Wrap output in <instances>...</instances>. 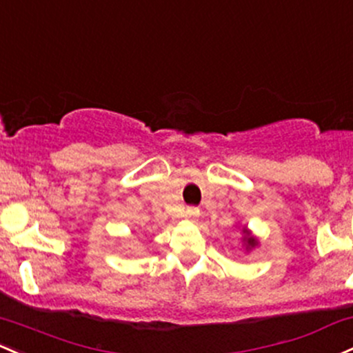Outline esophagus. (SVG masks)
Returning <instances> with one entry per match:
<instances>
[{
  "mask_svg": "<svg viewBox=\"0 0 353 353\" xmlns=\"http://www.w3.org/2000/svg\"><path fill=\"white\" fill-rule=\"evenodd\" d=\"M199 209L197 208H188V211H185V216H188L189 219L191 221H197V218H199Z\"/></svg>",
  "mask_w": 353,
  "mask_h": 353,
  "instance_id": "esophagus-1",
  "label": "esophagus"
}]
</instances>
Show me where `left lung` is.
<instances>
[{"instance_id":"obj_1","label":"left lung","mask_w":353,"mask_h":353,"mask_svg":"<svg viewBox=\"0 0 353 353\" xmlns=\"http://www.w3.org/2000/svg\"><path fill=\"white\" fill-rule=\"evenodd\" d=\"M243 241H245V248H246V251H251L253 250V248H256L258 246V239L254 238L253 234L250 233V231H248V228H243Z\"/></svg>"}]
</instances>
